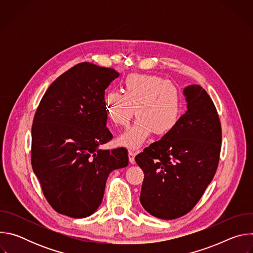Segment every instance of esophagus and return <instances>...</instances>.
I'll use <instances>...</instances> for the list:
<instances>
[{
	"instance_id": "esophagus-1",
	"label": "esophagus",
	"mask_w": 253,
	"mask_h": 253,
	"mask_svg": "<svg viewBox=\"0 0 253 253\" xmlns=\"http://www.w3.org/2000/svg\"><path fill=\"white\" fill-rule=\"evenodd\" d=\"M128 157H129V162L131 164H134L135 163V152L129 150L128 151Z\"/></svg>"
}]
</instances>
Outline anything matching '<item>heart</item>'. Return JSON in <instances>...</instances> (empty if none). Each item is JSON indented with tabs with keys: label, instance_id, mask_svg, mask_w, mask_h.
Wrapping results in <instances>:
<instances>
[{
	"label": "heart",
	"instance_id": "b5f03b06",
	"mask_svg": "<svg viewBox=\"0 0 253 253\" xmlns=\"http://www.w3.org/2000/svg\"><path fill=\"white\" fill-rule=\"evenodd\" d=\"M123 93H105V114L114 125L125 127L135 115L138 119L117 139L120 146L137 149L154 132L169 134L177 125L182 109L178 87L157 75H129L123 82Z\"/></svg>",
	"mask_w": 253,
	"mask_h": 253
}]
</instances>
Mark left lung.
Returning a JSON list of instances; mask_svg holds the SVG:
<instances>
[{
    "mask_svg": "<svg viewBox=\"0 0 253 253\" xmlns=\"http://www.w3.org/2000/svg\"><path fill=\"white\" fill-rule=\"evenodd\" d=\"M187 111L176 127L135 157L144 172L140 202L155 217L171 220L200 200L218 167L221 124L207 92L184 89Z\"/></svg>",
    "mask_w": 253,
    "mask_h": 253,
    "instance_id": "obj_1",
    "label": "left lung"
}]
</instances>
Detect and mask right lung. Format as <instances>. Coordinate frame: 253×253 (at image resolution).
I'll use <instances>...</instances> for the list:
<instances>
[{
	"mask_svg": "<svg viewBox=\"0 0 253 253\" xmlns=\"http://www.w3.org/2000/svg\"><path fill=\"white\" fill-rule=\"evenodd\" d=\"M118 76L112 68L77 64L50 85L36 111L32 167L49 204L69 217L94 213L110 172L128 165L127 149L99 148L113 138L103 98Z\"/></svg>",
	"mask_w": 253,
	"mask_h": 253,
	"instance_id": "add662e5",
	"label": "right lung"
}]
</instances>
